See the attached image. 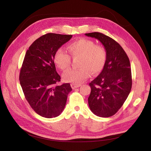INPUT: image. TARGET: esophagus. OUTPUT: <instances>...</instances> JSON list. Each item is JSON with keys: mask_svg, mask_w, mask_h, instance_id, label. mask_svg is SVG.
Instances as JSON below:
<instances>
[{"mask_svg": "<svg viewBox=\"0 0 151 151\" xmlns=\"http://www.w3.org/2000/svg\"><path fill=\"white\" fill-rule=\"evenodd\" d=\"M80 86H81L80 84H74V83L71 84V87H72V88L73 89H76V88H79V87H80Z\"/></svg>", "mask_w": 151, "mask_h": 151, "instance_id": "1", "label": "esophagus"}]
</instances>
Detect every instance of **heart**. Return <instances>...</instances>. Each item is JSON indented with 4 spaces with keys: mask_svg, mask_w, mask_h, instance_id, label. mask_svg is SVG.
Here are the masks:
<instances>
[{
    "mask_svg": "<svg viewBox=\"0 0 151 151\" xmlns=\"http://www.w3.org/2000/svg\"><path fill=\"white\" fill-rule=\"evenodd\" d=\"M72 58H80L78 69H69L63 73V79L74 84L83 83L90 76L101 72L107 60L106 49L101 45H96L93 40L82 38L71 43L67 47ZM54 61L62 70L70 67L71 58L62 49L57 50L54 55Z\"/></svg>",
    "mask_w": 151,
    "mask_h": 151,
    "instance_id": "b5f03b06",
    "label": "heart"
}]
</instances>
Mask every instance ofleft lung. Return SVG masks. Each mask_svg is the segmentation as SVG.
<instances>
[{
	"mask_svg": "<svg viewBox=\"0 0 151 151\" xmlns=\"http://www.w3.org/2000/svg\"><path fill=\"white\" fill-rule=\"evenodd\" d=\"M98 40L106 49L107 60L99 75L89 83V106L94 115L109 117L115 115L125 101L132 84L129 58L119 43L98 32L86 33Z\"/></svg>",
	"mask_w": 151,
	"mask_h": 151,
	"instance_id": "1",
	"label": "left lung"
}]
</instances>
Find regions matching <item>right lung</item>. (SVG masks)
<instances>
[{"label": "right lung", "mask_w": 151, "mask_h": 151, "mask_svg": "<svg viewBox=\"0 0 151 151\" xmlns=\"http://www.w3.org/2000/svg\"><path fill=\"white\" fill-rule=\"evenodd\" d=\"M72 35L47 33L31 44L21 68L19 81L24 96L39 115L51 118L60 115L72 88L69 83L57 85L61 77L56 71L54 55Z\"/></svg>", "instance_id": "1"}]
</instances>
